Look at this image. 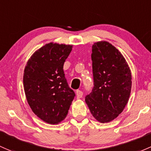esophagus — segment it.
Instances as JSON below:
<instances>
[{
	"label": "esophagus",
	"mask_w": 151,
	"mask_h": 151,
	"mask_svg": "<svg viewBox=\"0 0 151 151\" xmlns=\"http://www.w3.org/2000/svg\"><path fill=\"white\" fill-rule=\"evenodd\" d=\"M76 95H77V98H81L82 97V96H83V93H82L81 90H77V91H76Z\"/></svg>",
	"instance_id": "1"
}]
</instances>
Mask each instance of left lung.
<instances>
[{
	"label": "left lung",
	"instance_id": "8db88e82",
	"mask_svg": "<svg viewBox=\"0 0 151 151\" xmlns=\"http://www.w3.org/2000/svg\"><path fill=\"white\" fill-rule=\"evenodd\" d=\"M91 58L94 86L85 102L98 122L107 123L116 118L127 104L131 71L122 53L106 41L94 43Z\"/></svg>",
	"mask_w": 151,
	"mask_h": 151
}]
</instances>
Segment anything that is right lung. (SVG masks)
Returning <instances> with one entry per match:
<instances>
[{"mask_svg":"<svg viewBox=\"0 0 151 151\" xmlns=\"http://www.w3.org/2000/svg\"><path fill=\"white\" fill-rule=\"evenodd\" d=\"M71 47L46 44L32 55L24 69L23 83L28 104L35 115L50 124L63 120L75 96L63 69Z\"/></svg>","mask_w":151,"mask_h":151,"instance_id":"obj_1","label":"right lung"}]
</instances>
